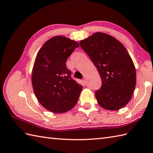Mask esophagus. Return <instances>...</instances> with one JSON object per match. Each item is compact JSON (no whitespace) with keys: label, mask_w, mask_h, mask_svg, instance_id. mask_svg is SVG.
<instances>
[{"label":"esophagus","mask_w":153,"mask_h":153,"mask_svg":"<svg viewBox=\"0 0 153 153\" xmlns=\"http://www.w3.org/2000/svg\"><path fill=\"white\" fill-rule=\"evenodd\" d=\"M83 82H84V84H85V85H86V84H87V80H86V78H84V79H83Z\"/></svg>","instance_id":"1"}]
</instances>
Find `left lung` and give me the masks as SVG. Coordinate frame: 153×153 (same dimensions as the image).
<instances>
[{"mask_svg": "<svg viewBox=\"0 0 153 153\" xmlns=\"http://www.w3.org/2000/svg\"><path fill=\"white\" fill-rule=\"evenodd\" d=\"M99 72L102 84L95 91L97 103L105 109L115 111L130 101L136 84V72L126 49L114 37L96 33L80 40Z\"/></svg>", "mask_w": 153, "mask_h": 153, "instance_id": "obj_1", "label": "left lung"}]
</instances>
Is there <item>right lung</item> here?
Returning <instances> with one entry per match:
<instances>
[{"label": "right lung", "instance_id": "1", "mask_svg": "<svg viewBox=\"0 0 153 153\" xmlns=\"http://www.w3.org/2000/svg\"><path fill=\"white\" fill-rule=\"evenodd\" d=\"M79 43L57 36L46 41L36 57L32 84L39 101L47 110L65 113L77 103L82 86L71 77L66 62Z\"/></svg>", "mask_w": 153, "mask_h": 153}]
</instances>
